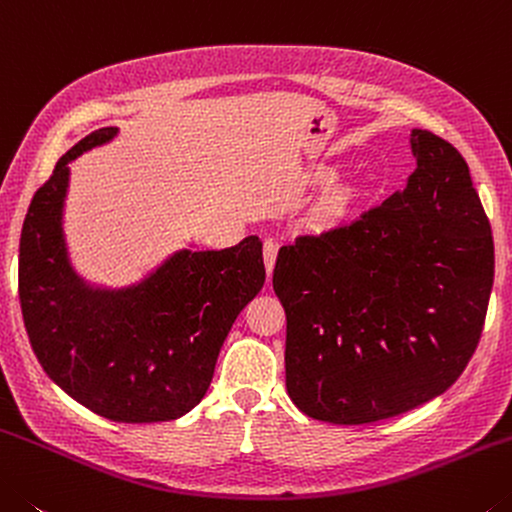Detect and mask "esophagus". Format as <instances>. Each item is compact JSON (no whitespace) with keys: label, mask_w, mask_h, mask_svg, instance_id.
I'll return each instance as SVG.
<instances>
[{"label":"esophagus","mask_w":512,"mask_h":512,"mask_svg":"<svg viewBox=\"0 0 512 512\" xmlns=\"http://www.w3.org/2000/svg\"><path fill=\"white\" fill-rule=\"evenodd\" d=\"M276 254H279V245L274 240H265L263 245V261H265V270H267V279L272 276L274 263H276Z\"/></svg>","instance_id":"34e87169"}]
</instances>
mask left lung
<instances>
[{
	"label": "left lung",
	"instance_id": "1",
	"mask_svg": "<svg viewBox=\"0 0 512 512\" xmlns=\"http://www.w3.org/2000/svg\"><path fill=\"white\" fill-rule=\"evenodd\" d=\"M404 190L281 247L286 388L313 420L370 424L445 392L479 345L494 281L490 222L465 158L410 131Z\"/></svg>",
	"mask_w": 512,
	"mask_h": 512
}]
</instances>
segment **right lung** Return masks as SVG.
I'll list each match as a JSON object with an SVG mask.
<instances>
[{
    "mask_svg": "<svg viewBox=\"0 0 512 512\" xmlns=\"http://www.w3.org/2000/svg\"><path fill=\"white\" fill-rule=\"evenodd\" d=\"M117 136L92 131L31 199L20 236V306L49 379L113 422L177 420L204 399L233 322L265 283L263 242L181 249L127 288L74 272L63 233L70 163Z\"/></svg>",
    "mask_w": 512,
    "mask_h": 512,
    "instance_id": "right-lung-1",
    "label": "right lung"
}]
</instances>
